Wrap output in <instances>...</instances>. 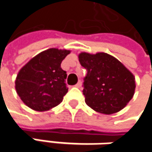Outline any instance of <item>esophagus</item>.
Segmentation results:
<instances>
[{
    "label": "esophagus",
    "instance_id": "1",
    "mask_svg": "<svg viewBox=\"0 0 152 152\" xmlns=\"http://www.w3.org/2000/svg\"><path fill=\"white\" fill-rule=\"evenodd\" d=\"M76 87H77V88H81L82 87V82L81 81H78V83L76 84Z\"/></svg>",
    "mask_w": 152,
    "mask_h": 152
}]
</instances>
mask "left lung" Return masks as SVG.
<instances>
[{
	"label": "left lung",
	"instance_id": "obj_1",
	"mask_svg": "<svg viewBox=\"0 0 152 152\" xmlns=\"http://www.w3.org/2000/svg\"><path fill=\"white\" fill-rule=\"evenodd\" d=\"M80 64L87 70L83 93L94 111L112 114L123 109L133 98L134 75L116 58L106 53H81Z\"/></svg>",
	"mask_w": 152,
	"mask_h": 152
}]
</instances>
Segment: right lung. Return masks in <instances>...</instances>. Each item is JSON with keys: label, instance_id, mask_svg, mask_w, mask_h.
<instances>
[{"label": "right lung", "instance_id": "1", "mask_svg": "<svg viewBox=\"0 0 152 152\" xmlns=\"http://www.w3.org/2000/svg\"><path fill=\"white\" fill-rule=\"evenodd\" d=\"M69 50L50 48L33 57L18 72L15 90L22 101L35 111H47L58 106L68 92L66 71L61 61Z\"/></svg>", "mask_w": 152, "mask_h": 152}]
</instances>
